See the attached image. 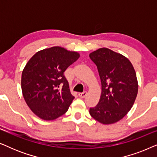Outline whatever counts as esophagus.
I'll use <instances>...</instances> for the list:
<instances>
[{
	"mask_svg": "<svg viewBox=\"0 0 157 157\" xmlns=\"http://www.w3.org/2000/svg\"><path fill=\"white\" fill-rule=\"evenodd\" d=\"M86 95H87L86 91H84V92H83V93H79L78 94V96H79V97H81V98H85L86 96Z\"/></svg>",
	"mask_w": 157,
	"mask_h": 157,
	"instance_id": "1",
	"label": "esophagus"
}]
</instances>
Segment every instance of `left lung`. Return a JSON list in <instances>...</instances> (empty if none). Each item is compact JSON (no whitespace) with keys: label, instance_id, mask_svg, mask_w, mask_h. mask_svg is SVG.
Wrapping results in <instances>:
<instances>
[{"label":"left lung","instance_id":"1","mask_svg":"<svg viewBox=\"0 0 157 157\" xmlns=\"http://www.w3.org/2000/svg\"><path fill=\"white\" fill-rule=\"evenodd\" d=\"M97 66L101 94L98 104L90 108V115L103 124L119 121L130 111L138 93L136 72L127 58L107 48L89 54Z\"/></svg>","mask_w":157,"mask_h":157}]
</instances>
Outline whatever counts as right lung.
<instances>
[{
    "label": "right lung",
    "mask_w": 157,
    "mask_h": 157,
    "mask_svg": "<svg viewBox=\"0 0 157 157\" xmlns=\"http://www.w3.org/2000/svg\"><path fill=\"white\" fill-rule=\"evenodd\" d=\"M80 55L59 46L38 51L28 61L21 76L23 98L40 119L54 120L64 114L74 100L63 73Z\"/></svg>",
    "instance_id": "add662e5"
}]
</instances>
